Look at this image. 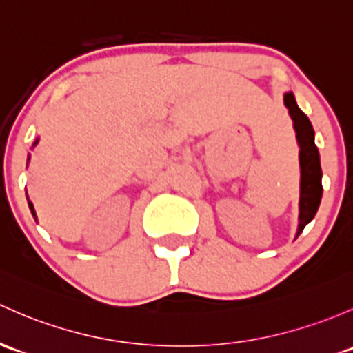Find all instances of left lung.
I'll return each instance as SVG.
<instances>
[{"label": "left lung", "mask_w": 353, "mask_h": 353, "mask_svg": "<svg viewBox=\"0 0 353 353\" xmlns=\"http://www.w3.org/2000/svg\"><path fill=\"white\" fill-rule=\"evenodd\" d=\"M284 105L289 110L294 121L296 139L299 143V165H301V196H299V225L296 236L301 235L304 226L310 223L316 214L321 203L323 186H321V165L320 154L314 145V130L306 114L296 105L292 92L284 94Z\"/></svg>", "instance_id": "1"}]
</instances>
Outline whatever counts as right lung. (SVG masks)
Segmentation results:
<instances>
[{
  "instance_id": "obj_1",
  "label": "right lung",
  "mask_w": 353,
  "mask_h": 353,
  "mask_svg": "<svg viewBox=\"0 0 353 353\" xmlns=\"http://www.w3.org/2000/svg\"><path fill=\"white\" fill-rule=\"evenodd\" d=\"M33 145H37V140H35V143H33ZM28 206H30V210H32V213H33V206H32V203H28ZM35 214V213H33Z\"/></svg>"
}]
</instances>
